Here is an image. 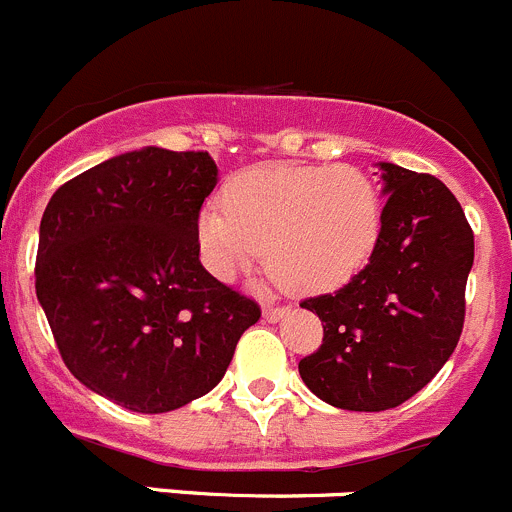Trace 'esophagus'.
<instances>
[{"label":"esophagus","instance_id":"34e87169","mask_svg":"<svg viewBox=\"0 0 512 512\" xmlns=\"http://www.w3.org/2000/svg\"><path fill=\"white\" fill-rule=\"evenodd\" d=\"M285 315H287V307H280V305H277V307L267 305L265 310H262V317H265L267 322H280Z\"/></svg>","mask_w":512,"mask_h":512}]
</instances>
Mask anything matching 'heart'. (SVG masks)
Wrapping results in <instances>:
<instances>
[{"instance_id": "heart-1", "label": "heart", "mask_w": 512, "mask_h": 512, "mask_svg": "<svg viewBox=\"0 0 512 512\" xmlns=\"http://www.w3.org/2000/svg\"><path fill=\"white\" fill-rule=\"evenodd\" d=\"M202 207L197 240L212 275L235 280L265 247V267L302 295L337 290L375 252L382 200L367 172L352 165H267L242 172Z\"/></svg>"}]
</instances>
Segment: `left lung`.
I'll return each mask as SVG.
<instances>
[{
    "label": "left lung",
    "instance_id": "8db88e82",
    "mask_svg": "<svg viewBox=\"0 0 512 512\" xmlns=\"http://www.w3.org/2000/svg\"><path fill=\"white\" fill-rule=\"evenodd\" d=\"M382 230L370 262L332 295L302 300L322 345L300 377L325 403L357 413L403 405L453 355L465 322L475 242L453 192L433 175L380 162Z\"/></svg>",
    "mask_w": 512,
    "mask_h": 512
}]
</instances>
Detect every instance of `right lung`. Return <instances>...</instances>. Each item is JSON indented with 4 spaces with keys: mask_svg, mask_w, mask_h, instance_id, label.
Listing matches in <instances>:
<instances>
[{
    "mask_svg": "<svg viewBox=\"0 0 512 512\" xmlns=\"http://www.w3.org/2000/svg\"><path fill=\"white\" fill-rule=\"evenodd\" d=\"M207 152H124L49 200L37 300L64 365L135 413H170L225 377L260 305L200 262L197 217L215 190Z\"/></svg>",
    "mask_w": 512,
    "mask_h": 512,
    "instance_id": "add662e5",
    "label": "right lung"
}]
</instances>
